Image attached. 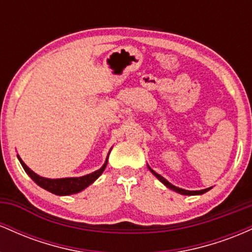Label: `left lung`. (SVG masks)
<instances>
[{
	"label": "left lung",
	"mask_w": 252,
	"mask_h": 252,
	"mask_svg": "<svg viewBox=\"0 0 252 252\" xmlns=\"http://www.w3.org/2000/svg\"><path fill=\"white\" fill-rule=\"evenodd\" d=\"M147 166H148V164H147ZM148 168H149L150 172H152L153 174H154V175L156 176V178L158 179V180H160L161 182H162V184L164 185V186H166V187H168L169 189L174 190V192H176V193H180V194H184V195H200V194H204V193L209 192V190H210L211 189H212V187H209V189H200V190H187V189H179V187H176V186H174V185H172V184H170L169 181H167L166 179L163 178V176H161L160 174H158V173H156L155 170H153L152 168H150L149 166H148Z\"/></svg>",
	"instance_id": "1"
}]
</instances>
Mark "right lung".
Listing matches in <instances>:
<instances>
[{
    "instance_id": "right-lung-1",
    "label": "right lung",
    "mask_w": 252,
    "mask_h": 252,
    "mask_svg": "<svg viewBox=\"0 0 252 252\" xmlns=\"http://www.w3.org/2000/svg\"><path fill=\"white\" fill-rule=\"evenodd\" d=\"M109 154L106 156V160L103 166L100 167L99 169H97L96 172L90 173V174H86L84 176H78V178H62V179H48V178H43V176L37 175L36 173H34L33 170H32L30 167H28L27 164L21 160V158H20L19 155H17V158H19L21 166L24 167L25 172L31 176L32 180L35 182L36 185H39L40 187H42L43 189L48 190V192L53 193V194H57V195H71V194H76V193L82 192L83 189H85L86 187H89L91 184H94V182L96 181L100 175H102L104 169H105L106 164H108Z\"/></svg>"
}]
</instances>
